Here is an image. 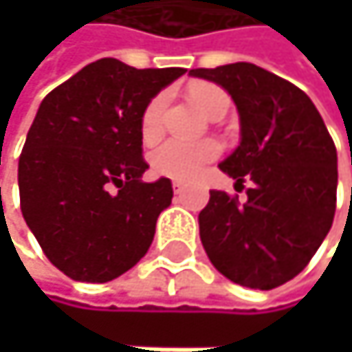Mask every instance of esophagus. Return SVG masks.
I'll list each match as a JSON object with an SVG mask.
<instances>
[{
	"mask_svg": "<svg viewBox=\"0 0 352 352\" xmlns=\"http://www.w3.org/2000/svg\"><path fill=\"white\" fill-rule=\"evenodd\" d=\"M186 190V184L184 182H173V192L175 194H182Z\"/></svg>",
	"mask_w": 352,
	"mask_h": 352,
	"instance_id": "esophagus-1",
	"label": "esophagus"
}]
</instances>
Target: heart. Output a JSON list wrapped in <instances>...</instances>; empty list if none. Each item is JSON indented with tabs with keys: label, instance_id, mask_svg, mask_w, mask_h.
Here are the masks:
<instances>
[{
	"label": "heart",
	"instance_id": "heart-1",
	"mask_svg": "<svg viewBox=\"0 0 352 352\" xmlns=\"http://www.w3.org/2000/svg\"><path fill=\"white\" fill-rule=\"evenodd\" d=\"M190 99L192 103L202 111L211 116L217 107H228V94L211 84H196L190 88ZM166 105L164 94H158L150 103L145 105L141 113V133L145 139H154L162 129V111ZM219 154V145L213 141H179V139H166L160 145H156L150 162L158 175L173 179H194L202 170L207 162L215 160Z\"/></svg>",
	"mask_w": 352,
	"mask_h": 352
}]
</instances>
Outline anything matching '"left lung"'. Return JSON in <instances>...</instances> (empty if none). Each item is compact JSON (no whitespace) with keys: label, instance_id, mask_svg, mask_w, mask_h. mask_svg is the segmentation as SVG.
Returning <instances> with one entry per match:
<instances>
[{"label":"left lung","instance_id":"obj_1","mask_svg":"<svg viewBox=\"0 0 352 352\" xmlns=\"http://www.w3.org/2000/svg\"><path fill=\"white\" fill-rule=\"evenodd\" d=\"M221 86L241 120V143L219 168L247 198L211 190L200 241L232 283L274 289L300 274L327 236L338 188V154L308 94L253 63L190 69Z\"/></svg>","mask_w":352,"mask_h":352}]
</instances>
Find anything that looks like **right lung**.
Wrapping results in <instances>:
<instances>
[{"mask_svg": "<svg viewBox=\"0 0 352 352\" xmlns=\"http://www.w3.org/2000/svg\"><path fill=\"white\" fill-rule=\"evenodd\" d=\"M184 74L101 58L39 103L19 160L21 211L46 258L74 280L107 283L150 249L173 186L141 179V113Z\"/></svg>", "mask_w": 352, "mask_h": 352, "instance_id": "obj_1", "label": "right lung"}]
</instances>
